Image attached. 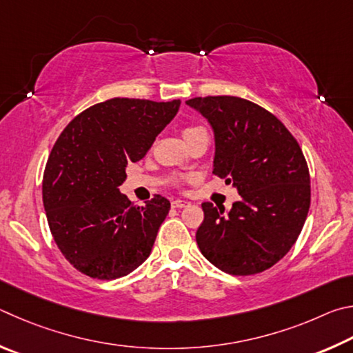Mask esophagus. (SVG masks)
<instances>
[{"instance_id": "1", "label": "esophagus", "mask_w": 353, "mask_h": 353, "mask_svg": "<svg viewBox=\"0 0 353 353\" xmlns=\"http://www.w3.org/2000/svg\"><path fill=\"white\" fill-rule=\"evenodd\" d=\"M188 205H189V203L184 201V200H173L172 201V208H184Z\"/></svg>"}]
</instances>
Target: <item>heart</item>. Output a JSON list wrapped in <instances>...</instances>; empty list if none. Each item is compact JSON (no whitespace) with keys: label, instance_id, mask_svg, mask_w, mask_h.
Instances as JSON below:
<instances>
[{"label":"heart","instance_id":"heart-1","mask_svg":"<svg viewBox=\"0 0 353 353\" xmlns=\"http://www.w3.org/2000/svg\"><path fill=\"white\" fill-rule=\"evenodd\" d=\"M203 127H199V125H190V127H186L184 128V136H188V134H190V133H194V132H196V130H201Z\"/></svg>","mask_w":353,"mask_h":353}]
</instances>
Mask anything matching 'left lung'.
Masks as SVG:
<instances>
[{
    "mask_svg": "<svg viewBox=\"0 0 353 353\" xmlns=\"http://www.w3.org/2000/svg\"><path fill=\"white\" fill-rule=\"evenodd\" d=\"M211 123L214 175L237 189L225 212L203 203L196 231L201 254L225 273L250 276L268 270L298 240L310 208V173L298 141L257 103L234 96L186 102Z\"/></svg>",
    "mask_w": 353,
    "mask_h": 353,
    "instance_id": "1",
    "label": "left lung"
}]
</instances>
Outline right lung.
<instances>
[{"mask_svg":"<svg viewBox=\"0 0 353 353\" xmlns=\"http://www.w3.org/2000/svg\"><path fill=\"white\" fill-rule=\"evenodd\" d=\"M180 101L114 97L77 114L61 132L43 173V206L65 259L92 279L127 276L150 256L170 203L144 206L119 192L125 167L144 158Z\"/></svg>","mask_w":353,"mask_h":353,"instance_id":"1","label":"right lung"}]
</instances>
